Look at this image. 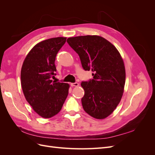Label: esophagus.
Instances as JSON below:
<instances>
[{
	"label": "esophagus",
	"mask_w": 155,
	"mask_h": 155,
	"mask_svg": "<svg viewBox=\"0 0 155 155\" xmlns=\"http://www.w3.org/2000/svg\"><path fill=\"white\" fill-rule=\"evenodd\" d=\"M70 85H71L72 87H78L79 85V83L77 82L72 83H70Z\"/></svg>",
	"instance_id": "obj_1"
}]
</instances>
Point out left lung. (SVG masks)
I'll return each instance as SVG.
<instances>
[{"label": "left lung", "mask_w": 155, "mask_h": 155, "mask_svg": "<svg viewBox=\"0 0 155 155\" xmlns=\"http://www.w3.org/2000/svg\"><path fill=\"white\" fill-rule=\"evenodd\" d=\"M67 43L79 55L83 68L92 70L93 78L82 81L83 109L96 119L109 116L119 104L125 82V70L119 51L97 35L70 37Z\"/></svg>", "instance_id": "obj_1"}]
</instances>
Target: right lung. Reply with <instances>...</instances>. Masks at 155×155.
Here are the masks:
<instances>
[{
    "mask_svg": "<svg viewBox=\"0 0 155 155\" xmlns=\"http://www.w3.org/2000/svg\"><path fill=\"white\" fill-rule=\"evenodd\" d=\"M66 39L59 37L40 42L30 51L22 66L21 86L26 100L45 118L58 113L68 94V83L51 80L57 70L56 55Z\"/></svg>",
    "mask_w": 155,
    "mask_h": 155,
    "instance_id": "1",
    "label": "right lung"
}]
</instances>
